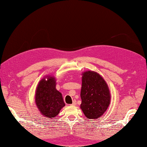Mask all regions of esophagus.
I'll return each instance as SVG.
<instances>
[{
  "label": "esophagus",
  "mask_w": 147,
  "mask_h": 147,
  "mask_svg": "<svg viewBox=\"0 0 147 147\" xmlns=\"http://www.w3.org/2000/svg\"><path fill=\"white\" fill-rule=\"evenodd\" d=\"M76 104H77V101L75 100H73V103L71 104V105H75Z\"/></svg>",
  "instance_id": "obj_1"
}]
</instances>
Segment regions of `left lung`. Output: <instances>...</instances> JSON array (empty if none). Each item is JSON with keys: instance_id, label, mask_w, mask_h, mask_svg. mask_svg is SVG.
Returning <instances> with one entry per match:
<instances>
[{"instance_id": "obj_1", "label": "left lung", "mask_w": 147, "mask_h": 147, "mask_svg": "<svg viewBox=\"0 0 147 147\" xmlns=\"http://www.w3.org/2000/svg\"><path fill=\"white\" fill-rule=\"evenodd\" d=\"M80 108L89 119H97L108 109L110 93L107 83L100 75L94 71L82 74Z\"/></svg>"}]
</instances>
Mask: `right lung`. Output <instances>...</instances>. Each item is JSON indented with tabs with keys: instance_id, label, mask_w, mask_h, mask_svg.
I'll use <instances>...</instances> for the list:
<instances>
[{
	"instance_id": "add662e5",
	"label": "right lung",
	"mask_w": 147,
	"mask_h": 147,
	"mask_svg": "<svg viewBox=\"0 0 147 147\" xmlns=\"http://www.w3.org/2000/svg\"><path fill=\"white\" fill-rule=\"evenodd\" d=\"M56 78L47 76L39 82L35 91V104L43 117L53 118L65 106L63 96L56 89Z\"/></svg>"
}]
</instances>
